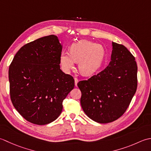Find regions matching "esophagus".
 <instances>
[{
  "instance_id": "1",
  "label": "esophagus",
  "mask_w": 151,
  "mask_h": 151,
  "mask_svg": "<svg viewBox=\"0 0 151 151\" xmlns=\"http://www.w3.org/2000/svg\"><path fill=\"white\" fill-rule=\"evenodd\" d=\"M74 80H75V85L77 86V84H78L79 80H78V79L77 78H74Z\"/></svg>"
}]
</instances>
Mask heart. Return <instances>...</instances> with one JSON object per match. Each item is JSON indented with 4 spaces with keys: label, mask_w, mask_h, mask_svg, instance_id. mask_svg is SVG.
<instances>
[{
    "label": "heart",
    "mask_w": 151,
    "mask_h": 151,
    "mask_svg": "<svg viewBox=\"0 0 151 151\" xmlns=\"http://www.w3.org/2000/svg\"><path fill=\"white\" fill-rule=\"evenodd\" d=\"M105 55L106 51L103 45L82 40L70 46V53H61L60 62L62 68L66 72L74 68L75 63H78L81 74L90 76L100 68Z\"/></svg>",
    "instance_id": "heart-1"
}]
</instances>
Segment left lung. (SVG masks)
I'll return each mask as SVG.
<instances>
[{"mask_svg":"<svg viewBox=\"0 0 151 151\" xmlns=\"http://www.w3.org/2000/svg\"><path fill=\"white\" fill-rule=\"evenodd\" d=\"M112 45L109 65L78 83L83 110L94 121L103 124L114 121L124 114L137 86L135 57L123 45L112 42Z\"/></svg>","mask_w":151,"mask_h":151,"instance_id":"obj_1","label":"left lung"}]
</instances>
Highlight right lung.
<instances>
[{"mask_svg": "<svg viewBox=\"0 0 151 151\" xmlns=\"http://www.w3.org/2000/svg\"><path fill=\"white\" fill-rule=\"evenodd\" d=\"M62 49L57 36L42 37L21 47L9 67L12 102L33 124L56 120L63 100L74 88L73 77L60 70Z\"/></svg>", "mask_w": 151, "mask_h": 151, "instance_id": "obj_1", "label": "right lung"}]
</instances>
